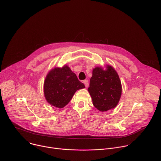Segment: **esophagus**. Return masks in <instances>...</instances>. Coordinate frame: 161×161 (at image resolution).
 Wrapping results in <instances>:
<instances>
[{
	"label": "esophagus",
	"mask_w": 161,
	"mask_h": 161,
	"mask_svg": "<svg viewBox=\"0 0 161 161\" xmlns=\"http://www.w3.org/2000/svg\"><path fill=\"white\" fill-rule=\"evenodd\" d=\"M83 83H84L85 86L87 88V87L88 86V85H89V84H88V80H85L83 81Z\"/></svg>",
	"instance_id": "34e87169"
}]
</instances>
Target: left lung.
Masks as SVG:
<instances>
[{
    "label": "left lung",
    "mask_w": 161,
    "mask_h": 161,
    "mask_svg": "<svg viewBox=\"0 0 161 161\" xmlns=\"http://www.w3.org/2000/svg\"><path fill=\"white\" fill-rule=\"evenodd\" d=\"M94 106L101 111L114 108L119 102L122 94V85L114 69L108 65L106 70L102 67L93 69L92 76L88 88Z\"/></svg>",
    "instance_id": "1"
}]
</instances>
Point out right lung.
Wrapping results in <instances>:
<instances>
[{
  "label": "right lung",
  "mask_w": 161,
  "mask_h": 161,
  "mask_svg": "<svg viewBox=\"0 0 161 161\" xmlns=\"http://www.w3.org/2000/svg\"><path fill=\"white\" fill-rule=\"evenodd\" d=\"M76 75L67 65L53 69L46 77L44 93L47 101L52 106L62 108L67 105L76 91L84 88Z\"/></svg>",
  "instance_id": "right-lung-1"
}]
</instances>
